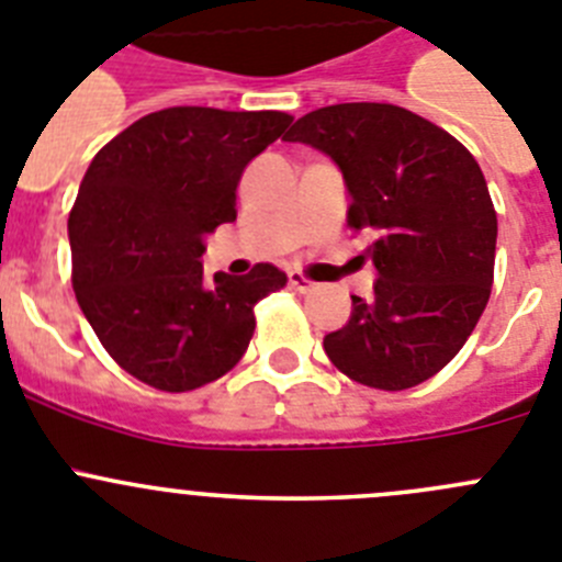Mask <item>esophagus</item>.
<instances>
[{"label":"esophagus","instance_id":"34e87169","mask_svg":"<svg viewBox=\"0 0 562 562\" xmlns=\"http://www.w3.org/2000/svg\"><path fill=\"white\" fill-rule=\"evenodd\" d=\"M290 286L295 292H310V290H315V281H312V278H306L304 272L292 270L290 272Z\"/></svg>","mask_w":562,"mask_h":562}]
</instances>
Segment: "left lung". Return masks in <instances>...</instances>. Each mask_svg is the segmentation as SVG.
I'll return each instance as SVG.
<instances>
[{
  "label": "left lung",
  "instance_id": "left-lung-1",
  "mask_svg": "<svg viewBox=\"0 0 562 562\" xmlns=\"http://www.w3.org/2000/svg\"><path fill=\"white\" fill-rule=\"evenodd\" d=\"M340 166L349 227L371 238L374 297L324 337L335 369L380 391L439 374L490 301L498 216L479 162L453 134L394 103H335L284 134Z\"/></svg>",
  "mask_w": 562,
  "mask_h": 562
}]
</instances>
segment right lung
<instances>
[{"instance_id": "1", "label": "right lung", "mask_w": 562, "mask_h": 562, "mask_svg": "<svg viewBox=\"0 0 562 562\" xmlns=\"http://www.w3.org/2000/svg\"><path fill=\"white\" fill-rule=\"evenodd\" d=\"M292 123L286 112L171 106L95 154L69 211L72 290L123 371L168 394L202 389L241 360L256 304L286 276L256 265L202 284L205 233L236 220L247 162Z\"/></svg>"}]
</instances>
